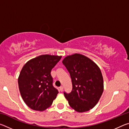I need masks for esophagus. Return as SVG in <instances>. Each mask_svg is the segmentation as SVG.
<instances>
[{"instance_id": "obj_1", "label": "esophagus", "mask_w": 129, "mask_h": 129, "mask_svg": "<svg viewBox=\"0 0 129 129\" xmlns=\"http://www.w3.org/2000/svg\"><path fill=\"white\" fill-rule=\"evenodd\" d=\"M59 89H60V90L61 91H63V89H64V88H63V86H60V88H59Z\"/></svg>"}]
</instances>
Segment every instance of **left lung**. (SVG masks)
Listing matches in <instances>:
<instances>
[{
	"mask_svg": "<svg viewBox=\"0 0 129 129\" xmlns=\"http://www.w3.org/2000/svg\"><path fill=\"white\" fill-rule=\"evenodd\" d=\"M62 64L72 82L71 92H64L70 106L79 113L90 110L98 103L104 91L101 70L90 58L78 53L67 56Z\"/></svg>",
	"mask_w": 129,
	"mask_h": 129,
	"instance_id": "left-lung-1",
	"label": "left lung"
}]
</instances>
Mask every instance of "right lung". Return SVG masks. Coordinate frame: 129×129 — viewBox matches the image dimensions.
<instances>
[{
    "label": "right lung",
    "mask_w": 129,
    "mask_h": 129,
    "mask_svg": "<svg viewBox=\"0 0 129 129\" xmlns=\"http://www.w3.org/2000/svg\"><path fill=\"white\" fill-rule=\"evenodd\" d=\"M61 56L44 54L24 65L18 78L19 88L26 105L34 110L43 111L51 105L58 93L53 86L52 68Z\"/></svg>",
    "instance_id": "right-lung-1"
}]
</instances>
